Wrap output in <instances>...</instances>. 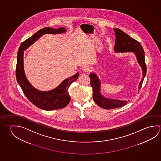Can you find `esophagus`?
Returning a JSON list of instances; mask_svg holds the SVG:
<instances>
[{"mask_svg": "<svg viewBox=\"0 0 161 161\" xmlns=\"http://www.w3.org/2000/svg\"><path fill=\"white\" fill-rule=\"evenodd\" d=\"M82 70H83V71H84V72H90V71H91V68H90V67H89V66L85 65V66H84V67H82Z\"/></svg>", "mask_w": 161, "mask_h": 161, "instance_id": "1", "label": "esophagus"}]
</instances>
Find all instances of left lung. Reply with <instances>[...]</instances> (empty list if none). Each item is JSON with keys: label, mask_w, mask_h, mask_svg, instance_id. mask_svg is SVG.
<instances>
[{"label": "left lung", "mask_w": 161, "mask_h": 161, "mask_svg": "<svg viewBox=\"0 0 161 161\" xmlns=\"http://www.w3.org/2000/svg\"><path fill=\"white\" fill-rule=\"evenodd\" d=\"M114 31L116 36L115 46L114 47L115 51L116 53L133 52L135 54L139 64L142 68L143 76L139 84V90L141 89L147 74V65L145 61L144 49L138 41L131 38L124 31L117 28L114 29ZM89 77L90 85L93 88V99L99 107L109 110L124 106L128 103L127 101L108 99L103 97L100 93L101 82L97 76L94 73H91Z\"/></svg>", "instance_id": "1"}]
</instances>
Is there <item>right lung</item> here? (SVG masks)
I'll list each match as a JSON object with an SVG mask.
<instances>
[{"label":"right lung","mask_w":161,"mask_h":161,"mask_svg":"<svg viewBox=\"0 0 161 161\" xmlns=\"http://www.w3.org/2000/svg\"><path fill=\"white\" fill-rule=\"evenodd\" d=\"M66 31L65 28L60 27L53 29L46 27L40 29L31 37L21 43L17 52V64L16 76L19 84L24 94L37 107L42 110L50 111L58 110L65 107L69 103L71 97L68 93V88L73 82L79 77L77 72L74 76L65 79L53 90L42 92L35 89L26 79L24 70L23 56L24 51L35 42L40 37L45 34H60Z\"/></svg>","instance_id":"add662e5"}]
</instances>
